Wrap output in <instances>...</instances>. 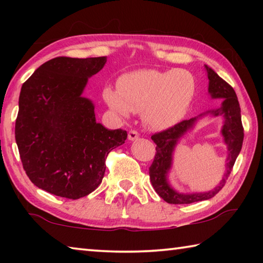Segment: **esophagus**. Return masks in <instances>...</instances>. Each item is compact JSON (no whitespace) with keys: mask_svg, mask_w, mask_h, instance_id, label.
Returning a JSON list of instances; mask_svg holds the SVG:
<instances>
[{"mask_svg":"<svg viewBox=\"0 0 263 263\" xmlns=\"http://www.w3.org/2000/svg\"><path fill=\"white\" fill-rule=\"evenodd\" d=\"M127 137H128V140H137L138 138H139V133H138L137 131H135V130H131L130 132H128V135H127Z\"/></svg>","mask_w":263,"mask_h":263,"instance_id":"obj_1","label":"esophagus"}]
</instances>
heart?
I'll use <instances>...</instances> for the list:
<instances>
[{"mask_svg": "<svg viewBox=\"0 0 263 263\" xmlns=\"http://www.w3.org/2000/svg\"><path fill=\"white\" fill-rule=\"evenodd\" d=\"M196 94V80L185 69H140L121 78L118 90L105 88L103 99L115 112H141L153 130L173 126L186 114Z\"/></svg>", "mask_w": 263, "mask_h": 263, "instance_id": "obj_1", "label": "heart"}]
</instances>
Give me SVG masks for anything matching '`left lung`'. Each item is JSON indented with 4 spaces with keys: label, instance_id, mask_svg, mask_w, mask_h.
<instances>
[{
    "label": "left lung",
    "instance_id": "left-lung-1",
    "mask_svg": "<svg viewBox=\"0 0 263 263\" xmlns=\"http://www.w3.org/2000/svg\"><path fill=\"white\" fill-rule=\"evenodd\" d=\"M205 69L209 79V94L212 99L221 100L220 106L198 115L197 117L190 118L188 121H182L173 127L152 136V140L157 144V147H155L157 153H155L152 166L149 167L151 183L160 197L169 204H190L198 201H205L219 193L232 172L235 160L242 147L243 127L241 124V111H240L239 101L234 89L206 65ZM208 114H210L212 117L220 115L224 118L221 134L228 147L227 172L220 184L215 190L204 193H179L167 182V173L172 164V153L180 138L193 128L198 119H201Z\"/></svg>",
    "mask_w": 263,
    "mask_h": 263
}]
</instances>
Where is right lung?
<instances>
[{
    "mask_svg": "<svg viewBox=\"0 0 263 263\" xmlns=\"http://www.w3.org/2000/svg\"><path fill=\"white\" fill-rule=\"evenodd\" d=\"M106 57H58L43 64L21 89L16 144L29 179L38 188L78 199L101 184L105 159L126 131L96 122L95 105L82 96Z\"/></svg>",
    "mask_w": 263,
    "mask_h": 263,
    "instance_id": "right-lung-1",
    "label": "right lung"
}]
</instances>
